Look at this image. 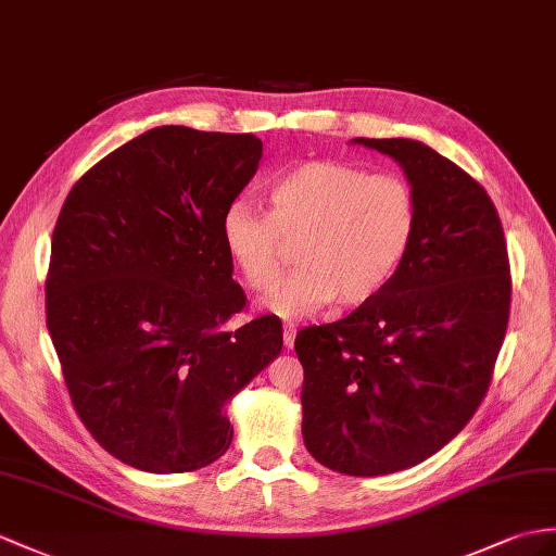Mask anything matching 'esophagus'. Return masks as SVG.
I'll return each mask as SVG.
<instances>
[{"label": "esophagus", "mask_w": 556, "mask_h": 556, "mask_svg": "<svg viewBox=\"0 0 556 556\" xmlns=\"http://www.w3.org/2000/svg\"><path fill=\"white\" fill-rule=\"evenodd\" d=\"M294 337H296L294 323H286V325H282V344H286V349H292V346H294Z\"/></svg>", "instance_id": "1"}]
</instances>
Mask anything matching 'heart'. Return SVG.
Returning a JSON list of instances; mask_svg holds the SVG:
<instances>
[{
    "instance_id": "heart-1",
    "label": "heart",
    "mask_w": 556,
    "mask_h": 556,
    "mask_svg": "<svg viewBox=\"0 0 556 556\" xmlns=\"http://www.w3.org/2000/svg\"><path fill=\"white\" fill-rule=\"evenodd\" d=\"M270 212L233 200L222 216V245L252 290H270L300 242L296 268L264 306L300 318L328 306H361L384 290L417 228L410 184L340 162H304L268 188Z\"/></svg>"
}]
</instances>
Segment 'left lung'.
Returning <instances> with one entry per match:
<instances>
[{"mask_svg":"<svg viewBox=\"0 0 556 556\" xmlns=\"http://www.w3.org/2000/svg\"><path fill=\"white\" fill-rule=\"evenodd\" d=\"M396 160L417 228L380 294L294 340L304 368L302 434L349 477L415 467L477 413L509 320V260L489 193L413 139H354Z\"/></svg>","mask_w":556,"mask_h":556,"instance_id":"1","label":"left lung"}]
</instances>
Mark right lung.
I'll use <instances>...</instances> for the list:
<instances>
[{
	"label": "right lung",
	"instance_id": "add662e5",
	"mask_svg": "<svg viewBox=\"0 0 556 556\" xmlns=\"http://www.w3.org/2000/svg\"><path fill=\"white\" fill-rule=\"evenodd\" d=\"M262 160L254 134L155 127L97 162L51 238L47 328L85 427L129 467L179 473L233 439L226 405L282 349L245 306L222 216Z\"/></svg>",
	"mask_w": 556,
	"mask_h": 556
}]
</instances>
